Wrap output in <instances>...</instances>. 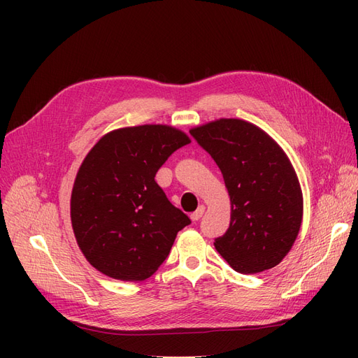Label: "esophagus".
<instances>
[{
  "instance_id": "34e87169",
  "label": "esophagus",
  "mask_w": 358,
  "mask_h": 358,
  "mask_svg": "<svg viewBox=\"0 0 358 358\" xmlns=\"http://www.w3.org/2000/svg\"><path fill=\"white\" fill-rule=\"evenodd\" d=\"M204 210H206V208H204V206L201 204L200 206V208L196 210V212H194V213H191V220L194 221V222H197L200 218H201V216L204 215Z\"/></svg>"
}]
</instances>
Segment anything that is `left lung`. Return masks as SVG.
<instances>
[{
	"mask_svg": "<svg viewBox=\"0 0 358 358\" xmlns=\"http://www.w3.org/2000/svg\"><path fill=\"white\" fill-rule=\"evenodd\" d=\"M189 133L218 164L230 196V227L215 249L239 273L278 266L303 218L301 188L284 149L243 119L221 117Z\"/></svg>",
	"mask_w": 358,
	"mask_h": 358,
	"instance_id": "1",
	"label": "left lung"
}]
</instances>
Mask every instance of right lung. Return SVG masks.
Returning <instances> with one entry per match:
<instances>
[{
	"mask_svg": "<svg viewBox=\"0 0 358 358\" xmlns=\"http://www.w3.org/2000/svg\"><path fill=\"white\" fill-rule=\"evenodd\" d=\"M188 143L175 127L146 124L113 129L85 157L70 216L76 242L99 272L137 282L164 263L176 234L191 221L169 201L155 175Z\"/></svg>",
	"mask_w": 358,
	"mask_h": 358,
	"instance_id": "right-lung-1",
	"label": "right lung"
}]
</instances>
